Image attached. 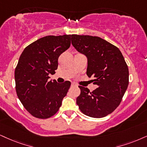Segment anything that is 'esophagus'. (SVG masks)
<instances>
[{
  "mask_svg": "<svg viewBox=\"0 0 147 147\" xmlns=\"http://www.w3.org/2000/svg\"><path fill=\"white\" fill-rule=\"evenodd\" d=\"M71 86L73 87V86H77V85L76 84H74V83H71Z\"/></svg>",
  "mask_w": 147,
  "mask_h": 147,
  "instance_id": "34e87169",
  "label": "esophagus"
}]
</instances>
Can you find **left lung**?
<instances>
[{"label": "left lung", "instance_id": "left-lung-1", "mask_svg": "<svg viewBox=\"0 0 147 147\" xmlns=\"http://www.w3.org/2000/svg\"><path fill=\"white\" fill-rule=\"evenodd\" d=\"M71 43L88 59L86 74L97 88L90 92L79 86L76 99L85 115L102 118L112 113L120 104L129 84V69L119 49L99 37L71 35Z\"/></svg>", "mask_w": 147, "mask_h": 147}]
</instances>
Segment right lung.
I'll list each match as a JSON object with an SVG mask.
<instances>
[{
  "label": "right lung",
  "mask_w": 147,
  "mask_h": 147,
  "mask_svg": "<svg viewBox=\"0 0 147 147\" xmlns=\"http://www.w3.org/2000/svg\"><path fill=\"white\" fill-rule=\"evenodd\" d=\"M71 35H48L26 47L15 69L16 90L27 111L38 119L55 115L71 86L69 81L59 84L48 81L55 73L58 59L71 45Z\"/></svg>",
  "instance_id": "add662e5"
}]
</instances>
